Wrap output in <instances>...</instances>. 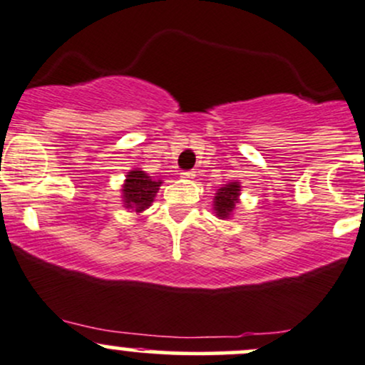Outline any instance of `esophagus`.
<instances>
[{"label": "esophagus", "instance_id": "obj_1", "mask_svg": "<svg viewBox=\"0 0 365 365\" xmlns=\"http://www.w3.org/2000/svg\"><path fill=\"white\" fill-rule=\"evenodd\" d=\"M183 180H194L195 178V173L194 171H183V173H180Z\"/></svg>", "mask_w": 365, "mask_h": 365}]
</instances>
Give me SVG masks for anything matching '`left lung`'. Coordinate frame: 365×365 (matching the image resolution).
<instances>
[{"mask_svg":"<svg viewBox=\"0 0 365 365\" xmlns=\"http://www.w3.org/2000/svg\"><path fill=\"white\" fill-rule=\"evenodd\" d=\"M239 195H241V183L239 182H230L225 187H220L213 201L216 216L230 218L232 211L235 210V204L239 202Z\"/></svg>","mask_w":365,"mask_h":365,"instance_id":"1","label":"left lung"}]
</instances>
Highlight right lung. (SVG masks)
<instances>
[{
    "label": "right lung",
    "instance_id": "obj_1",
    "mask_svg": "<svg viewBox=\"0 0 365 365\" xmlns=\"http://www.w3.org/2000/svg\"><path fill=\"white\" fill-rule=\"evenodd\" d=\"M161 180L154 182L152 176L145 171H140V168H135L126 175L123 185V204L128 210H133L137 213H142L143 210L150 206L161 187Z\"/></svg>",
    "mask_w": 365,
    "mask_h": 365
}]
</instances>
